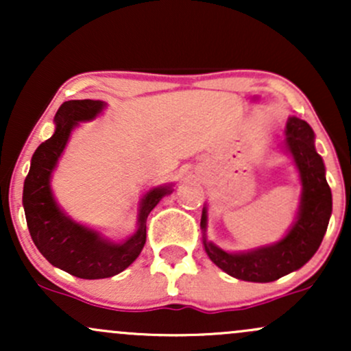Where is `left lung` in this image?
Wrapping results in <instances>:
<instances>
[{
    "label": "left lung",
    "mask_w": 351,
    "mask_h": 351,
    "mask_svg": "<svg viewBox=\"0 0 351 351\" xmlns=\"http://www.w3.org/2000/svg\"><path fill=\"white\" fill-rule=\"evenodd\" d=\"M313 130L305 120L292 117L287 123V147L299 168L302 186L300 211L289 234L280 243L244 254H229L206 243L209 259L229 276L247 282H272L287 276L312 259L320 247L332 215V191L325 180L322 156L313 145ZM206 231V209L201 216Z\"/></svg>",
    "instance_id": "left-lung-1"
}]
</instances>
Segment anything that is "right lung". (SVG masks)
I'll return each instance as SVG.
<instances>
[{
  "label": "right lung",
  "instance_id": "add662e5",
  "mask_svg": "<svg viewBox=\"0 0 351 351\" xmlns=\"http://www.w3.org/2000/svg\"><path fill=\"white\" fill-rule=\"evenodd\" d=\"M104 108L100 100H67L56 114V132L43 142L31 158L24 180L23 204L27 229L36 247L56 267L80 279H106L125 271L142 252L147 239V217L170 188H155L145 196L138 215V229L128 241L112 244L97 232L64 216L52 198L49 178L60 153L77 122L94 119Z\"/></svg>",
  "mask_w": 351,
  "mask_h": 351
}]
</instances>
